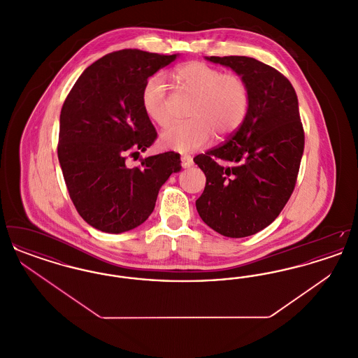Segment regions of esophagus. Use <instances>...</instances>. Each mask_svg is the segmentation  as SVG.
Returning a JSON list of instances; mask_svg holds the SVG:
<instances>
[{
  "label": "esophagus",
  "instance_id": "34e87169",
  "mask_svg": "<svg viewBox=\"0 0 358 358\" xmlns=\"http://www.w3.org/2000/svg\"><path fill=\"white\" fill-rule=\"evenodd\" d=\"M181 166L182 168H190V166H193V158L190 157V155H187V154H184V155H181Z\"/></svg>",
  "mask_w": 358,
  "mask_h": 358
}]
</instances>
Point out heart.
Returning a JSON list of instances; mask_svg holds the SVG:
<instances>
[{
    "instance_id": "1",
    "label": "heart",
    "mask_w": 358,
    "mask_h": 358,
    "mask_svg": "<svg viewBox=\"0 0 358 358\" xmlns=\"http://www.w3.org/2000/svg\"><path fill=\"white\" fill-rule=\"evenodd\" d=\"M176 79L196 96L187 122L174 123L161 134L164 148L176 152H192L205 146L216 136L232 134L248 113L250 88L236 73L203 62H189L176 69ZM141 102L145 114L155 124L165 127L171 120L169 90L162 73L150 76L142 88Z\"/></svg>"
}]
</instances>
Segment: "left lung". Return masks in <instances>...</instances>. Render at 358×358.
<instances>
[{
	"mask_svg": "<svg viewBox=\"0 0 358 358\" xmlns=\"http://www.w3.org/2000/svg\"><path fill=\"white\" fill-rule=\"evenodd\" d=\"M250 88V107L227 142L194 157L206 177L196 208L213 231L245 238L268 227L294 192L305 148L298 98L279 71L247 56H210Z\"/></svg>",
	"mask_w": 358,
	"mask_h": 358,
	"instance_id": "obj_1",
	"label": "left lung"
}]
</instances>
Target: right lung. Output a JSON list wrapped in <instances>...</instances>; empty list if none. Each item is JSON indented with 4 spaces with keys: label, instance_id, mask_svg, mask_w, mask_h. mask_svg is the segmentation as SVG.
<instances>
[{
    "label": "right lung",
    "instance_id": "1",
    "mask_svg": "<svg viewBox=\"0 0 358 358\" xmlns=\"http://www.w3.org/2000/svg\"><path fill=\"white\" fill-rule=\"evenodd\" d=\"M176 57L111 52L85 69L62 107L57 157L69 197L83 220L102 232L122 234L146 222L159 187L181 169L173 152L126 165L157 138L141 102L143 85Z\"/></svg>",
    "mask_w": 358,
    "mask_h": 358
}]
</instances>
